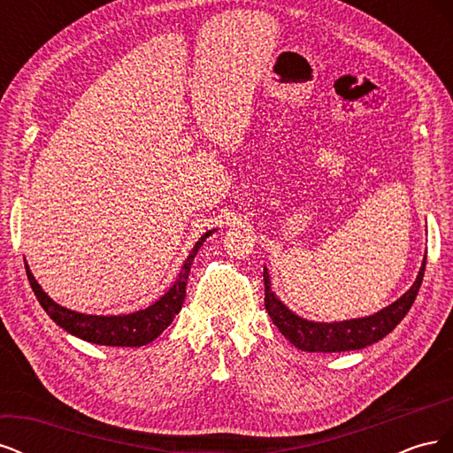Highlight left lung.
Wrapping results in <instances>:
<instances>
[{"label":"left lung","instance_id":"obj_1","mask_svg":"<svg viewBox=\"0 0 453 453\" xmlns=\"http://www.w3.org/2000/svg\"><path fill=\"white\" fill-rule=\"evenodd\" d=\"M425 273V258L418 280L410 287V291L404 293L396 303L383 308L381 311L368 315L361 319H349L340 323H313L298 318L291 310H287L281 304L278 296L270 289V276L265 270V306L270 315V319L280 328V333L291 342L293 346L303 351H349V349H363L374 342L388 336L393 328L403 321L408 310L412 308L418 291L423 281Z\"/></svg>","mask_w":453,"mask_h":453}]
</instances>
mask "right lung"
<instances>
[{"label":"right lung","instance_id":"right-lung-1","mask_svg":"<svg viewBox=\"0 0 453 453\" xmlns=\"http://www.w3.org/2000/svg\"><path fill=\"white\" fill-rule=\"evenodd\" d=\"M210 234L211 230L205 232V234L196 242L193 251H190V255L185 260L180 278H177V281L170 287V291L166 295L157 300L153 306L128 315H109V318H105V315H85L65 310L54 303V300L49 298L47 293L41 289L39 283L32 276L28 265H26V273H28V281L32 285L35 298L39 300V304L43 306V310L49 313V318L57 325H60L64 331L100 346L140 348L149 344V342H153L164 328L173 321L175 315L181 311L187 293L185 287L188 280L190 265H193L200 245Z\"/></svg>","mask_w":453,"mask_h":453}]
</instances>
